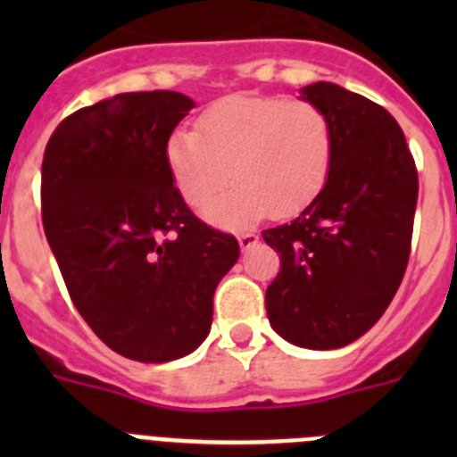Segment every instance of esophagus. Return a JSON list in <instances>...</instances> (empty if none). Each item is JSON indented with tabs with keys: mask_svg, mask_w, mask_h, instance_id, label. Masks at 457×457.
I'll return each mask as SVG.
<instances>
[{
	"mask_svg": "<svg viewBox=\"0 0 457 457\" xmlns=\"http://www.w3.org/2000/svg\"><path fill=\"white\" fill-rule=\"evenodd\" d=\"M237 242H240L242 252H247V249H252L253 245H258V236L256 233H242V236L237 237Z\"/></svg>",
	"mask_w": 457,
	"mask_h": 457,
	"instance_id": "esophagus-1",
	"label": "esophagus"
}]
</instances>
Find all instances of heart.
I'll list each match as a JSON object with an SVG mask.
<instances>
[{
    "instance_id": "heart-1",
    "label": "heart",
    "mask_w": 457,
    "mask_h": 457,
    "mask_svg": "<svg viewBox=\"0 0 457 457\" xmlns=\"http://www.w3.org/2000/svg\"><path fill=\"white\" fill-rule=\"evenodd\" d=\"M334 160L329 116L309 100L231 96L199 116L196 132L179 128L164 162L180 199L201 210L228 176L234 187L205 208L215 226L242 231L265 215L290 217L318 199Z\"/></svg>"
}]
</instances>
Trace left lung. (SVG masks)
I'll use <instances>...</instances> for the list:
<instances>
[{"instance_id": "obj_1", "label": "left lung", "mask_w": 457, "mask_h": 457, "mask_svg": "<svg viewBox=\"0 0 457 457\" xmlns=\"http://www.w3.org/2000/svg\"><path fill=\"white\" fill-rule=\"evenodd\" d=\"M302 100L332 120V171L297 220L263 231L281 258L265 309L293 345L337 350L364 337L401 286L419 176L385 107L332 82L309 84Z\"/></svg>"}]
</instances>
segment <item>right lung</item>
<instances>
[{"label":"right lung","mask_w":457,"mask_h":457,"mask_svg":"<svg viewBox=\"0 0 457 457\" xmlns=\"http://www.w3.org/2000/svg\"><path fill=\"white\" fill-rule=\"evenodd\" d=\"M192 107L176 91L119 93L63 119L43 155V228L72 304L104 345L144 364L199 348L240 256L236 237L194 217L164 162Z\"/></svg>","instance_id":"obj_1"}]
</instances>
